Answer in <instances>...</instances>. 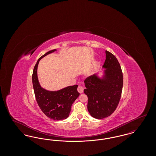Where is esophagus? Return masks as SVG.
Returning a JSON list of instances; mask_svg holds the SVG:
<instances>
[{
	"label": "esophagus",
	"instance_id": "esophagus-1",
	"mask_svg": "<svg viewBox=\"0 0 156 156\" xmlns=\"http://www.w3.org/2000/svg\"><path fill=\"white\" fill-rule=\"evenodd\" d=\"M78 92H80V94H82V93H83V87H82L81 86H79L78 87Z\"/></svg>",
	"mask_w": 156,
	"mask_h": 156
}]
</instances>
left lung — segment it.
<instances>
[{"instance_id": "left-lung-1", "label": "left lung", "mask_w": 156, "mask_h": 156, "mask_svg": "<svg viewBox=\"0 0 156 156\" xmlns=\"http://www.w3.org/2000/svg\"><path fill=\"white\" fill-rule=\"evenodd\" d=\"M106 59L99 76L96 74L87 78L83 90L88 98V110L96 119L108 117L118 105L123 88V74L118 61L111 52L106 51Z\"/></svg>"}]
</instances>
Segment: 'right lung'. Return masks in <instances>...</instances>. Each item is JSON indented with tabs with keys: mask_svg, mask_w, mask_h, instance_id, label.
<instances>
[{
	"mask_svg": "<svg viewBox=\"0 0 156 156\" xmlns=\"http://www.w3.org/2000/svg\"><path fill=\"white\" fill-rule=\"evenodd\" d=\"M56 51V49L49 51L38 59L33 69L32 82L37 104L41 110L48 118L61 120L69 116L71 106L80 96V93L77 90L78 85L68 86L58 90H48L40 85L37 76L39 61L45 56Z\"/></svg>",
	"mask_w": 156,
	"mask_h": 156,
	"instance_id": "obj_1",
	"label": "right lung"
}]
</instances>
